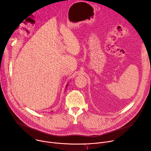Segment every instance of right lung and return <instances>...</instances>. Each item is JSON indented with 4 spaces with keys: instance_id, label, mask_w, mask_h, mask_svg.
Returning <instances> with one entry per match:
<instances>
[{
    "instance_id": "add662e5",
    "label": "right lung",
    "mask_w": 151,
    "mask_h": 151,
    "mask_svg": "<svg viewBox=\"0 0 151 151\" xmlns=\"http://www.w3.org/2000/svg\"><path fill=\"white\" fill-rule=\"evenodd\" d=\"M67 86H68V84H67V86H66V88H67Z\"/></svg>"
}]
</instances>
